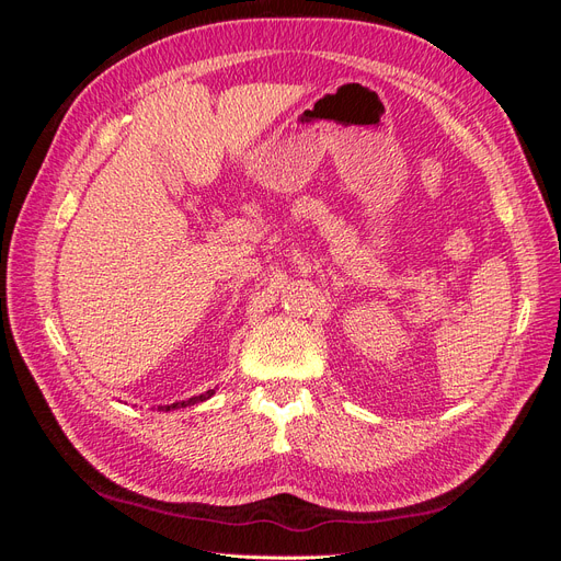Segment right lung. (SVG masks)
Returning a JSON list of instances; mask_svg holds the SVG:
<instances>
[{"mask_svg":"<svg viewBox=\"0 0 561 561\" xmlns=\"http://www.w3.org/2000/svg\"><path fill=\"white\" fill-rule=\"evenodd\" d=\"M213 396V390H208V393H203V396H194V398H190V400H182V402H173V404H168V407H163V410L168 412V410H178V407H190V404H196V402H203L206 398H210Z\"/></svg>","mask_w":561,"mask_h":561,"instance_id":"add662e5","label":"right lung"}]
</instances>
